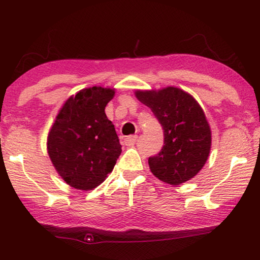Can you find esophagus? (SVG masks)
Here are the masks:
<instances>
[{"label":"esophagus","instance_id":"esophagus-1","mask_svg":"<svg viewBox=\"0 0 260 260\" xmlns=\"http://www.w3.org/2000/svg\"><path fill=\"white\" fill-rule=\"evenodd\" d=\"M136 141H138V135H131V136H127V138L124 139V143L126 144V146L132 147V146H134Z\"/></svg>","mask_w":260,"mask_h":260}]
</instances>
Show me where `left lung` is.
I'll list each match as a JSON object with an SVG mask.
<instances>
[{"instance_id":"1","label":"left lung","mask_w":260,"mask_h":260,"mask_svg":"<svg viewBox=\"0 0 260 260\" xmlns=\"http://www.w3.org/2000/svg\"><path fill=\"white\" fill-rule=\"evenodd\" d=\"M136 98L151 109L164 131V146L148 160L152 174L173 186L195 177L211 148L210 126L200 104L175 87L136 91Z\"/></svg>"}]
</instances>
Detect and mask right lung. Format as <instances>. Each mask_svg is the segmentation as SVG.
I'll return each instance as SVG.
<instances>
[{"label": "right lung", "mask_w": 260, "mask_h": 260, "mask_svg": "<svg viewBox=\"0 0 260 260\" xmlns=\"http://www.w3.org/2000/svg\"><path fill=\"white\" fill-rule=\"evenodd\" d=\"M110 88L91 87L71 96L48 136V153L57 172L73 188L90 190L102 183L121 153L114 126L104 109Z\"/></svg>", "instance_id": "right-lung-1"}]
</instances>
